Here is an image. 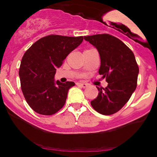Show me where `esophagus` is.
Returning a JSON list of instances; mask_svg holds the SVG:
<instances>
[{"label":"esophagus","instance_id":"obj_1","mask_svg":"<svg viewBox=\"0 0 157 157\" xmlns=\"http://www.w3.org/2000/svg\"><path fill=\"white\" fill-rule=\"evenodd\" d=\"M77 86H80V87H82V88H86L88 86V85L86 83H81V82H77Z\"/></svg>","mask_w":157,"mask_h":157}]
</instances>
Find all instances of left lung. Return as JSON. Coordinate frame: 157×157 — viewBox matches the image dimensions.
<instances>
[{"instance_id": "8db88e82", "label": "left lung", "mask_w": 157, "mask_h": 157, "mask_svg": "<svg viewBox=\"0 0 157 157\" xmlns=\"http://www.w3.org/2000/svg\"><path fill=\"white\" fill-rule=\"evenodd\" d=\"M99 52L101 60L99 74L107 87L99 88L93 109L103 115L117 113L125 105L137 85L139 67L133 52L122 41L109 34L85 36Z\"/></svg>"}]
</instances>
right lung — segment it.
Wrapping results in <instances>:
<instances>
[{
	"label": "right lung",
	"instance_id": "1",
	"mask_svg": "<svg viewBox=\"0 0 157 157\" xmlns=\"http://www.w3.org/2000/svg\"><path fill=\"white\" fill-rule=\"evenodd\" d=\"M82 40V36L50 35L39 39L25 52L19 69L21 90L35 112L52 115L63 107L68 90L75 84L55 82L56 68Z\"/></svg>",
	"mask_w": 157,
	"mask_h": 157
}]
</instances>
